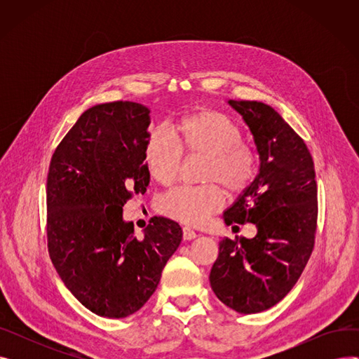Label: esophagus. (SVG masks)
Returning a JSON list of instances; mask_svg holds the SVG:
<instances>
[{
  "instance_id": "34e87169",
  "label": "esophagus",
  "mask_w": 359,
  "mask_h": 359,
  "mask_svg": "<svg viewBox=\"0 0 359 359\" xmlns=\"http://www.w3.org/2000/svg\"><path fill=\"white\" fill-rule=\"evenodd\" d=\"M196 237H198V234L191 227H183V238L184 240H194Z\"/></svg>"
}]
</instances>
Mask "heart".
I'll return each instance as SVG.
<instances>
[{
	"label": "heart",
	"instance_id": "1",
	"mask_svg": "<svg viewBox=\"0 0 359 359\" xmlns=\"http://www.w3.org/2000/svg\"><path fill=\"white\" fill-rule=\"evenodd\" d=\"M238 125L217 110H198L182 116L172 128V138L160 130L149 132L145 142L148 173L163 186L173 183L186 156H205L201 186H180L160 199V210L170 218L186 224H202L219 211L225 196L240 195L256 175V157L241 142ZM216 183L214 184L213 182Z\"/></svg>",
	"mask_w": 359,
	"mask_h": 359
}]
</instances>
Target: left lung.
<instances>
[{
	"label": "left lung",
	"mask_w": 359,
	"mask_h": 359,
	"mask_svg": "<svg viewBox=\"0 0 359 359\" xmlns=\"http://www.w3.org/2000/svg\"><path fill=\"white\" fill-rule=\"evenodd\" d=\"M229 103L250 128L260 168L224 221L253 222L257 234L224 237L210 282L225 306L255 314L278 304L307 265L317 230V183L304 140L275 109L250 100Z\"/></svg>",
	"instance_id": "obj_1"
}]
</instances>
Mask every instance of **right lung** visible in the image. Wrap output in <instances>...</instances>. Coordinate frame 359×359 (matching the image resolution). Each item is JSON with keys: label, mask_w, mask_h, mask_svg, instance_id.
I'll list each match as a JSON object with an SVG mask.
<instances>
[{"label": "right lung", "mask_w": 359, "mask_h": 359, "mask_svg": "<svg viewBox=\"0 0 359 359\" xmlns=\"http://www.w3.org/2000/svg\"><path fill=\"white\" fill-rule=\"evenodd\" d=\"M149 110L134 102L93 106L56 147L46 182V238L65 287L94 314L121 318L154 294L182 241L180 225L151 218L141 240L122 219L145 194Z\"/></svg>", "instance_id": "obj_1"}]
</instances>
